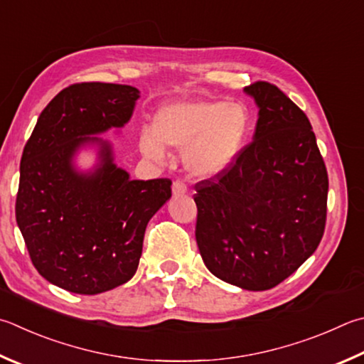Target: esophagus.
I'll use <instances>...</instances> for the list:
<instances>
[{"label": "esophagus", "mask_w": 364, "mask_h": 364, "mask_svg": "<svg viewBox=\"0 0 364 364\" xmlns=\"http://www.w3.org/2000/svg\"><path fill=\"white\" fill-rule=\"evenodd\" d=\"M186 193H188V188L183 181H173V184H171V194H173V197H181Z\"/></svg>", "instance_id": "34e87169"}]
</instances>
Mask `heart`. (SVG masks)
Here are the masks:
<instances>
[{"label":"heart","mask_w":364,"mask_h":364,"mask_svg":"<svg viewBox=\"0 0 364 364\" xmlns=\"http://www.w3.org/2000/svg\"><path fill=\"white\" fill-rule=\"evenodd\" d=\"M250 134L242 105L224 100H191L162 105L153 127H143L138 148L149 161L162 162L167 148L184 151V167L196 178H213L240 156Z\"/></svg>","instance_id":"obj_1"}]
</instances>
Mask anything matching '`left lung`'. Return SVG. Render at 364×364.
Masks as SVG:
<instances>
[{
	"instance_id": "1",
	"label": "left lung",
	"mask_w": 364,
	"mask_h": 364,
	"mask_svg": "<svg viewBox=\"0 0 364 364\" xmlns=\"http://www.w3.org/2000/svg\"><path fill=\"white\" fill-rule=\"evenodd\" d=\"M245 92L259 108L253 141L224 173L194 186L196 240L215 277L264 291L318 247L328 171L309 117L291 98L267 81Z\"/></svg>"
}]
</instances>
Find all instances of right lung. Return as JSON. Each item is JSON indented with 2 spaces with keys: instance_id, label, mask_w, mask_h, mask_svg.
<instances>
[{
  "instance_id": "obj_1",
  "label": "right lung",
  "mask_w": 364,
  "mask_h": 364,
  "mask_svg": "<svg viewBox=\"0 0 364 364\" xmlns=\"http://www.w3.org/2000/svg\"><path fill=\"white\" fill-rule=\"evenodd\" d=\"M138 89L77 82L39 114L21 159L16 220L33 266L76 294H98L135 275L151 218L171 197L168 178L130 180L97 136L129 121ZM85 142L101 144V167L77 174L72 157Z\"/></svg>"
}]
</instances>
